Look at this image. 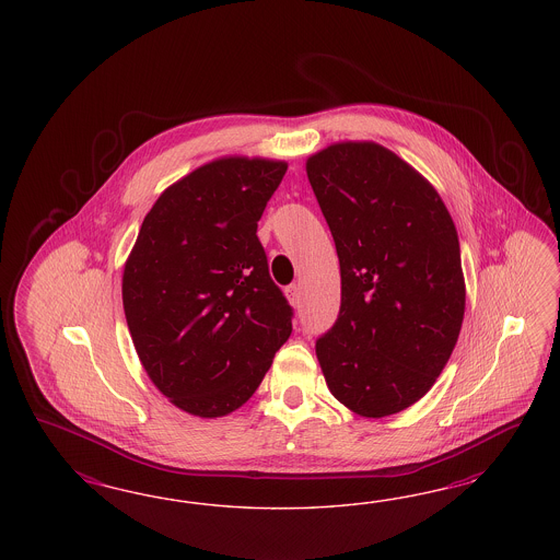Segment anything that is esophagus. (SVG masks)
<instances>
[{
    "label": "esophagus",
    "instance_id": "esophagus-1",
    "mask_svg": "<svg viewBox=\"0 0 560 560\" xmlns=\"http://www.w3.org/2000/svg\"><path fill=\"white\" fill-rule=\"evenodd\" d=\"M285 295H288L289 304L300 307V304H302V289H300V285H295V283L289 285L285 289Z\"/></svg>",
    "mask_w": 560,
    "mask_h": 560
}]
</instances>
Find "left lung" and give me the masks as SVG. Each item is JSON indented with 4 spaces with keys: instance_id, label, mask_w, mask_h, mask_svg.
I'll return each instance as SVG.
<instances>
[{
    "instance_id": "left-lung-1",
    "label": "left lung",
    "mask_w": 560,
    "mask_h": 560,
    "mask_svg": "<svg viewBox=\"0 0 560 560\" xmlns=\"http://www.w3.org/2000/svg\"><path fill=\"white\" fill-rule=\"evenodd\" d=\"M305 172L340 265L339 318L316 355L339 402L382 419L421 400L458 342V232L431 183L373 141L328 145Z\"/></svg>"
}]
</instances>
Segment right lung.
I'll list each match as a JSON object with an SVG mask.
<instances>
[{
	"label": "right lung",
	"instance_id": "add662e5",
	"mask_svg": "<svg viewBox=\"0 0 560 560\" xmlns=\"http://www.w3.org/2000/svg\"><path fill=\"white\" fill-rule=\"evenodd\" d=\"M288 164L230 155L166 188L122 272V307L143 370L174 407L215 419L242 407L291 335L258 220Z\"/></svg>",
	"mask_w": 560,
	"mask_h": 560
}]
</instances>
